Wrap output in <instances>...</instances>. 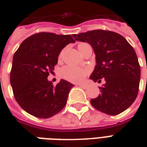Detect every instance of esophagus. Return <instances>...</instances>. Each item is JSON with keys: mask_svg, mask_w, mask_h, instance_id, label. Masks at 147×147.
<instances>
[{"mask_svg": "<svg viewBox=\"0 0 147 147\" xmlns=\"http://www.w3.org/2000/svg\"><path fill=\"white\" fill-rule=\"evenodd\" d=\"M78 86H80V87H82V88H83V89H86V87H87V86L85 85V84H79Z\"/></svg>", "mask_w": 147, "mask_h": 147, "instance_id": "esophagus-1", "label": "esophagus"}]
</instances>
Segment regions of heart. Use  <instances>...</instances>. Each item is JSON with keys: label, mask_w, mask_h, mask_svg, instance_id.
Masks as SVG:
<instances>
[{"label": "heart", "mask_w": 147, "mask_h": 147, "mask_svg": "<svg viewBox=\"0 0 147 147\" xmlns=\"http://www.w3.org/2000/svg\"><path fill=\"white\" fill-rule=\"evenodd\" d=\"M84 43L80 44L79 45V48ZM89 72L90 69L88 67H80L72 66V65H66L61 69L60 76L62 78L72 83H80L83 82Z\"/></svg>", "instance_id": "heart-1"}]
</instances>
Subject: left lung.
<instances>
[{
    "label": "left lung",
    "instance_id": "8db88e82",
    "mask_svg": "<svg viewBox=\"0 0 147 147\" xmlns=\"http://www.w3.org/2000/svg\"><path fill=\"white\" fill-rule=\"evenodd\" d=\"M76 41L89 43L96 56V66L90 77L101 83V94L91 99L94 108L108 115H118L131 105L139 93L140 65L136 52L119 34L104 30L73 34Z\"/></svg>",
    "mask_w": 147,
    "mask_h": 147
}]
</instances>
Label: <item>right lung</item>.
<instances>
[{
  "mask_svg": "<svg viewBox=\"0 0 147 147\" xmlns=\"http://www.w3.org/2000/svg\"><path fill=\"white\" fill-rule=\"evenodd\" d=\"M75 40L69 35L41 32L24 40L13 56L10 83L21 108L34 117L49 118L63 109L73 84L66 80L53 86V73L61 51Z\"/></svg>",
  "mask_w": 147,
  "mask_h": 147,
  "instance_id": "add662e5",
  "label": "right lung"
}]
</instances>
